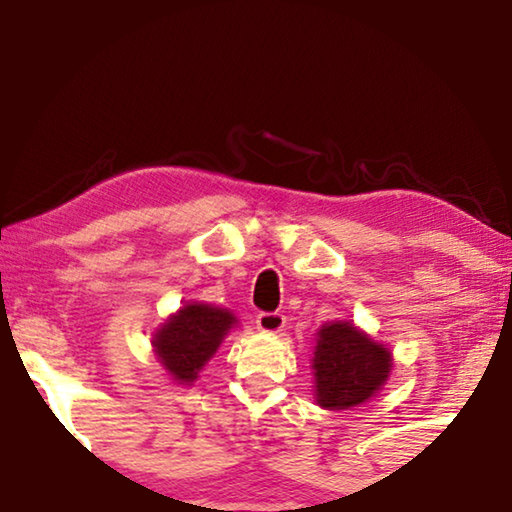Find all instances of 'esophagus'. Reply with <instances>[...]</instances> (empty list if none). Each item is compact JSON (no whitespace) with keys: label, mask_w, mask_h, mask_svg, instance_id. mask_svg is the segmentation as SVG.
<instances>
[{"label":"esophagus","mask_w":512,"mask_h":512,"mask_svg":"<svg viewBox=\"0 0 512 512\" xmlns=\"http://www.w3.org/2000/svg\"><path fill=\"white\" fill-rule=\"evenodd\" d=\"M284 323H287V318L280 311H262V314H257V327L262 332H280Z\"/></svg>","instance_id":"1"}]
</instances>
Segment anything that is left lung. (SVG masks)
Wrapping results in <instances>:
<instances>
[{
  "mask_svg": "<svg viewBox=\"0 0 512 512\" xmlns=\"http://www.w3.org/2000/svg\"><path fill=\"white\" fill-rule=\"evenodd\" d=\"M314 357L316 397L325 409H350L379 391L391 372V352L372 343L350 323H332L318 332Z\"/></svg>",
  "mask_w": 512,
  "mask_h": 512,
  "instance_id": "left-lung-1",
  "label": "left lung"
}]
</instances>
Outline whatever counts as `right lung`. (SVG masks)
Instances as JSON below:
<instances>
[{"mask_svg": "<svg viewBox=\"0 0 512 512\" xmlns=\"http://www.w3.org/2000/svg\"><path fill=\"white\" fill-rule=\"evenodd\" d=\"M235 323V316L210 305H187L169 318L155 334V352L178 381H194L198 370L210 361L223 336Z\"/></svg>", "mask_w": 512, "mask_h": 512, "instance_id": "obj_1", "label": "right lung"}]
</instances>
